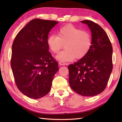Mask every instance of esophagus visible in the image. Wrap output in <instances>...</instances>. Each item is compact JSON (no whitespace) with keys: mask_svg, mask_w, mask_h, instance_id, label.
I'll list each match as a JSON object with an SVG mask.
<instances>
[{"mask_svg":"<svg viewBox=\"0 0 122 122\" xmlns=\"http://www.w3.org/2000/svg\"><path fill=\"white\" fill-rule=\"evenodd\" d=\"M59 64L60 66H65L66 65V63L65 62H59Z\"/></svg>","mask_w":122,"mask_h":122,"instance_id":"1","label":"esophagus"}]
</instances>
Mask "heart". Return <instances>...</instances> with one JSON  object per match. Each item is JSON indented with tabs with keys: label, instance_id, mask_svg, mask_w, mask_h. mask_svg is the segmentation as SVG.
Instances as JSON below:
<instances>
[{
	"label": "heart",
	"instance_id": "obj_1",
	"mask_svg": "<svg viewBox=\"0 0 122 122\" xmlns=\"http://www.w3.org/2000/svg\"><path fill=\"white\" fill-rule=\"evenodd\" d=\"M47 42L50 50L55 54L58 53L65 45L66 49L60 53L56 58L61 62H67L85 57L90 50L92 38L89 32L67 25L59 29L57 36H49Z\"/></svg>",
	"mask_w": 122,
	"mask_h": 122
}]
</instances>
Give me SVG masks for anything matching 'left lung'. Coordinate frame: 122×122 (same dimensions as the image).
Returning a JSON list of instances; mask_svg holds the SVG:
<instances>
[{
    "label": "left lung",
    "instance_id": "8db88e82",
    "mask_svg": "<svg viewBox=\"0 0 122 122\" xmlns=\"http://www.w3.org/2000/svg\"><path fill=\"white\" fill-rule=\"evenodd\" d=\"M87 25L92 33L89 52L77 62L68 66L69 83L76 93L94 96L104 91L112 70V47L104 30L90 20L81 21Z\"/></svg>",
    "mask_w": 122,
    "mask_h": 122
}]
</instances>
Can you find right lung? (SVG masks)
Segmentation results:
<instances>
[{"label":"right lung","instance_id":"1","mask_svg":"<svg viewBox=\"0 0 122 122\" xmlns=\"http://www.w3.org/2000/svg\"><path fill=\"white\" fill-rule=\"evenodd\" d=\"M57 23L33 19L20 30L12 44L11 66L14 80L18 89L30 98L46 95L59 70L47 42L49 32Z\"/></svg>","mask_w":122,"mask_h":122}]
</instances>
